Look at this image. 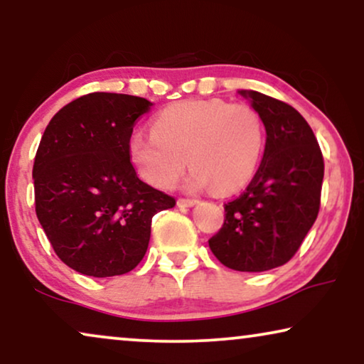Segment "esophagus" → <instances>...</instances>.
Wrapping results in <instances>:
<instances>
[{
  "label": "esophagus",
  "instance_id": "esophagus-1",
  "mask_svg": "<svg viewBox=\"0 0 364 364\" xmlns=\"http://www.w3.org/2000/svg\"><path fill=\"white\" fill-rule=\"evenodd\" d=\"M198 200H196V198H178L177 200V205L178 207H193L197 205Z\"/></svg>",
  "mask_w": 364,
  "mask_h": 364
}]
</instances>
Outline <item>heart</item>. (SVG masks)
I'll return each mask as SVG.
<instances>
[{"mask_svg": "<svg viewBox=\"0 0 364 364\" xmlns=\"http://www.w3.org/2000/svg\"><path fill=\"white\" fill-rule=\"evenodd\" d=\"M263 149L265 126L257 109L203 99L164 109L152 132L131 137L129 156L139 176L157 188L172 187L188 162V191L230 193L253 177Z\"/></svg>", "mask_w": 364, "mask_h": 364, "instance_id": "1", "label": "heart"}]
</instances>
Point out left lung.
<instances>
[{
  "label": "left lung",
  "instance_id": "1",
  "mask_svg": "<svg viewBox=\"0 0 364 364\" xmlns=\"http://www.w3.org/2000/svg\"><path fill=\"white\" fill-rule=\"evenodd\" d=\"M267 131L260 167L245 192L225 203V220L208 247L237 272H267L295 255L320 210L325 164L311 127L296 109L257 91H238Z\"/></svg>",
  "mask_w": 364,
  "mask_h": 364
}]
</instances>
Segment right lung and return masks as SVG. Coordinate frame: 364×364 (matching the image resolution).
I'll return each instance as SVG.
<instances>
[{"instance_id": "right-lung-1", "label": "right lung", "mask_w": 364, "mask_h": 364, "mask_svg": "<svg viewBox=\"0 0 364 364\" xmlns=\"http://www.w3.org/2000/svg\"><path fill=\"white\" fill-rule=\"evenodd\" d=\"M152 102L92 92L54 114L33 167L36 215L56 255L82 275L134 270L152 217L176 198L137 177L129 156L134 124Z\"/></svg>"}]
</instances>
